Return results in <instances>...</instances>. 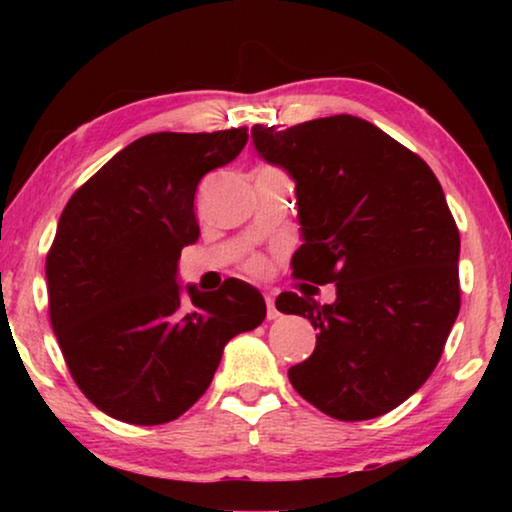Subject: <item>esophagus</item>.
<instances>
[{
    "label": "esophagus",
    "mask_w": 512,
    "mask_h": 512,
    "mask_svg": "<svg viewBox=\"0 0 512 512\" xmlns=\"http://www.w3.org/2000/svg\"><path fill=\"white\" fill-rule=\"evenodd\" d=\"M265 305H268V319H270V321L277 319L279 312H277V307H275V298L265 296Z\"/></svg>",
    "instance_id": "34e87169"
}]
</instances>
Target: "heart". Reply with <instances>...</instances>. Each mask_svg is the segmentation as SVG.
<instances>
[{"label": "heart", "instance_id": "heart-1", "mask_svg": "<svg viewBox=\"0 0 512 512\" xmlns=\"http://www.w3.org/2000/svg\"><path fill=\"white\" fill-rule=\"evenodd\" d=\"M247 270L254 272V275H263V272L268 270V263H265L263 258H251V261L247 263Z\"/></svg>", "mask_w": 512, "mask_h": 512}]
</instances>
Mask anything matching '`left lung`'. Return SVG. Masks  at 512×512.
<instances>
[{"instance_id": "8db88e82", "label": "left lung", "mask_w": 512, "mask_h": 512, "mask_svg": "<svg viewBox=\"0 0 512 512\" xmlns=\"http://www.w3.org/2000/svg\"><path fill=\"white\" fill-rule=\"evenodd\" d=\"M251 139L296 184L293 277L335 284L331 305L291 291L275 300L317 328L312 356L289 370L293 389L342 422L380 417L429 380L459 314V230L443 188L359 116L254 125Z\"/></svg>"}]
</instances>
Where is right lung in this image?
Segmentation results:
<instances>
[{
    "mask_svg": "<svg viewBox=\"0 0 512 512\" xmlns=\"http://www.w3.org/2000/svg\"><path fill=\"white\" fill-rule=\"evenodd\" d=\"M247 144V128L153 132L118 151L60 216L46 258L48 312L69 373L104 415L172 422L205 394L223 347L265 319L261 291L179 284L195 244V191Z\"/></svg>",
    "mask_w": 512,
    "mask_h": 512,
    "instance_id": "right-lung-1",
    "label": "right lung"
}]
</instances>
